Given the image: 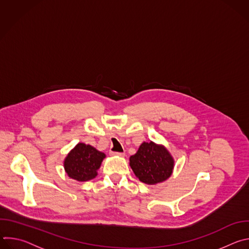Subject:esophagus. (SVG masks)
<instances>
[{
  "label": "esophagus",
  "instance_id": "esophagus-1",
  "mask_svg": "<svg viewBox=\"0 0 249 249\" xmlns=\"http://www.w3.org/2000/svg\"><path fill=\"white\" fill-rule=\"evenodd\" d=\"M112 155H116V156H120V157H124L125 153H119V152H111Z\"/></svg>",
  "mask_w": 249,
  "mask_h": 249
}]
</instances>
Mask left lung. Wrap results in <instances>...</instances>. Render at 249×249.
Wrapping results in <instances>:
<instances>
[{
	"mask_svg": "<svg viewBox=\"0 0 249 249\" xmlns=\"http://www.w3.org/2000/svg\"><path fill=\"white\" fill-rule=\"evenodd\" d=\"M173 159L162 147L153 142L143 143L130 157V166L140 181L157 184L166 180L172 173Z\"/></svg>",
	"mask_w": 249,
	"mask_h": 249,
	"instance_id": "obj_1",
	"label": "left lung"
}]
</instances>
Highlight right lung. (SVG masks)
Returning <instances> with one entry per match:
<instances>
[{
	"instance_id": "right-lung-1",
	"label": "right lung",
	"mask_w": 249,
	"mask_h": 249,
	"mask_svg": "<svg viewBox=\"0 0 249 249\" xmlns=\"http://www.w3.org/2000/svg\"><path fill=\"white\" fill-rule=\"evenodd\" d=\"M104 158L103 153L89 145L80 143L67 156L64 161L65 170L71 178L88 181L96 176V170Z\"/></svg>"
}]
</instances>
